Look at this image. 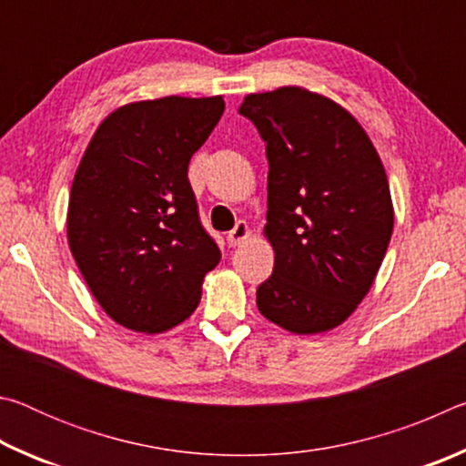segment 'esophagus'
I'll use <instances>...</instances> for the list:
<instances>
[{
	"mask_svg": "<svg viewBox=\"0 0 466 466\" xmlns=\"http://www.w3.org/2000/svg\"><path fill=\"white\" fill-rule=\"evenodd\" d=\"M248 234H250V230H248L247 222H236V226L232 228V230L228 232L226 240H228V244H230V247H238L242 240L248 238Z\"/></svg>",
	"mask_w": 466,
	"mask_h": 466,
	"instance_id": "1",
	"label": "esophagus"
}]
</instances>
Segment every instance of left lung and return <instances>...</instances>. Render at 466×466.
I'll return each mask as SVG.
<instances>
[{
  "mask_svg": "<svg viewBox=\"0 0 466 466\" xmlns=\"http://www.w3.org/2000/svg\"><path fill=\"white\" fill-rule=\"evenodd\" d=\"M265 141L275 263L257 289L265 319L298 335L329 330L372 288L392 234L389 180L361 125L309 90L248 94L238 108Z\"/></svg>",
  "mask_w": 466,
  "mask_h": 466,
  "instance_id": "1",
  "label": "left lung"
}]
</instances>
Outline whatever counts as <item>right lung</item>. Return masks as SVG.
<instances>
[{"label":"right lung","instance_id":"add662e5","mask_svg":"<svg viewBox=\"0 0 466 466\" xmlns=\"http://www.w3.org/2000/svg\"><path fill=\"white\" fill-rule=\"evenodd\" d=\"M224 106L222 96H167L116 108L76 170L69 248L102 310L123 327H177L219 263L187 170Z\"/></svg>","mask_w":466,"mask_h":466}]
</instances>
